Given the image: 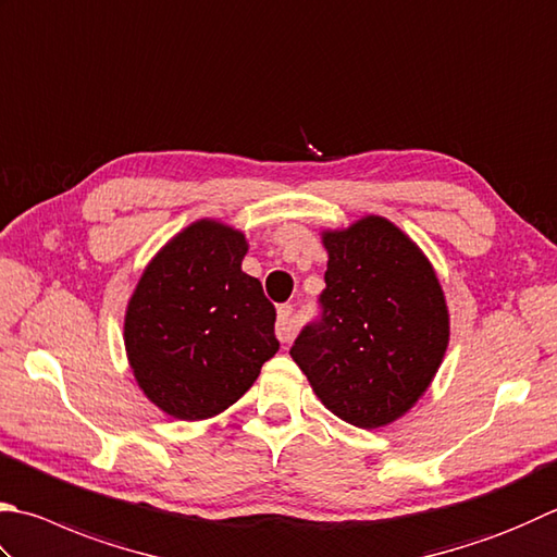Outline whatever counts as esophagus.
Returning a JSON list of instances; mask_svg holds the SVG:
<instances>
[{"label": "esophagus", "instance_id": "1", "mask_svg": "<svg viewBox=\"0 0 557 557\" xmlns=\"http://www.w3.org/2000/svg\"><path fill=\"white\" fill-rule=\"evenodd\" d=\"M298 332V324H296V314H293V306H281L278 308V320H276V337L278 342H293Z\"/></svg>", "mask_w": 557, "mask_h": 557}]
</instances>
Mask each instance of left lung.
I'll list each match as a JSON object with an SVG mask.
<instances>
[{
  "mask_svg": "<svg viewBox=\"0 0 557 557\" xmlns=\"http://www.w3.org/2000/svg\"><path fill=\"white\" fill-rule=\"evenodd\" d=\"M330 261L320 318L293 361L344 422H395L432 383L448 346V310L429 259L391 220L369 215L322 235Z\"/></svg>",
  "mask_w": 557,
  "mask_h": 557,
  "instance_id": "8db88e82",
  "label": "left lung"
}]
</instances>
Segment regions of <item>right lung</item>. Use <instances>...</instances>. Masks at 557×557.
Wrapping results in <instances>:
<instances>
[{
    "instance_id": "obj_1",
    "label": "right lung",
    "mask_w": 557,
    "mask_h": 557,
    "mask_svg": "<svg viewBox=\"0 0 557 557\" xmlns=\"http://www.w3.org/2000/svg\"><path fill=\"white\" fill-rule=\"evenodd\" d=\"M245 235L198 220L150 261L125 310L135 381L176 419L227 409L278 351L276 308L243 271Z\"/></svg>"
}]
</instances>
